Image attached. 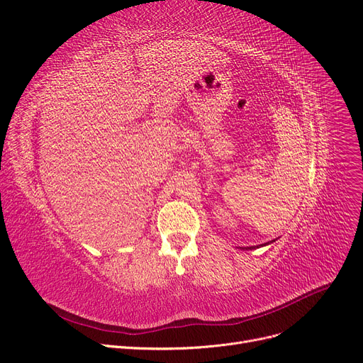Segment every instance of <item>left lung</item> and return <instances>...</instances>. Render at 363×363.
I'll list each match as a JSON object with an SVG mask.
<instances>
[{
    "mask_svg": "<svg viewBox=\"0 0 363 363\" xmlns=\"http://www.w3.org/2000/svg\"><path fill=\"white\" fill-rule=\"evenodd\" d=\"M267 245V243H265ZM247 249H253V247H247Z\"/></svg>",
    "mask_w": 363,
    "mask_h": 363,
    "instance_id": "left-lung-1",
    "label": "left lung"
}]
</instances>
